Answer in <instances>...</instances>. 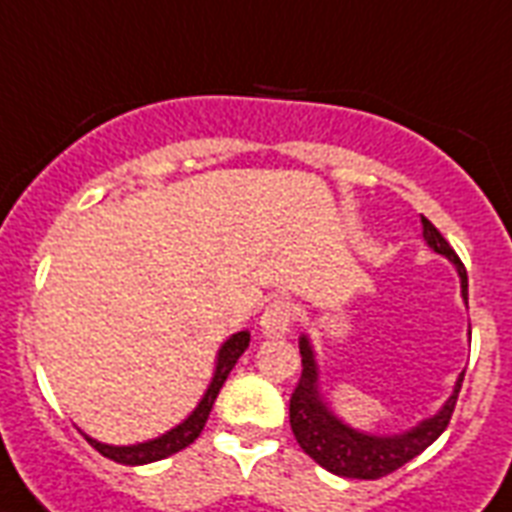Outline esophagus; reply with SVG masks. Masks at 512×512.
Instances as JSON below:
<instances>
[{
	"instance_id": "esophagus-1",
	"label": "esophagus",
	"mask_w": 512,
	"mask_h": 512,
	"mask_svg": "<svg viewBox=\"0 0 512 512\" xmlns=\"http://www.w3.org/2000/svg\"><path fill=\"white\" fill-rule=\"evenodd\" d=\"M292 321H295V305L289 303L287 297H279L265 308V313L260 316V327H263V335L284 337L292 327Z\"/></svg>"
}]
</instances>
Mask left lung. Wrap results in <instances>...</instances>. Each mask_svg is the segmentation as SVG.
I'll list each match as a JSON object with an SVG mask.
<instances>
[{
	"label": "left lung",
	"mask_w": 512,
	"mask_h": 512,
	"mask_svg": "<svg viewBox=\"0 0 512 512\" xmlns=\"http://www.w3.org/2000/svg\"><path fill=\"white\" fill-rule=\"evenodd\" d=\"M422 236H425L433 252L449 257L457 265V273H460L462 281V297L468 303V271H465V265L452 249V244L441 236V231L430 223L428 217H422ZM300 356H303V374H300L297 388L292 390V398H289V425H292V433H295L300 449L311 460L319 462L321 468L342 478L374 481V478L390 476L393 470H398L401 465L414 460L417 454L425 452L452 420L462 380H465V372H462L444 409L433 414L430 420H422L417 428H412L409 433H401V436L380 438L369 436V433H358V430L342 425L335 414L329 412V406L319 396L316 358H313L311 342L305 335L300 337Z\"/></svg>",
	"instance_id": "obj_1"
}]
</instances>
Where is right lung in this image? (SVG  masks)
Wrapping results in <instances>:
<instances>
[{"label":"right lung","instance_id":"1","mask_svg":"<svg viewBox=\"0 0 512 512\" xmlns=\"http://www.w3.org/2000/svg\"><path fill=\"white\" fill-rule=\"evenodd\" d=\"M249 345V332H236L231 340L223 342V348L217 353V366H215V377L209 382L207 393L204 398L199 401V406L193 409L191 417L183 420L177 428H172L170 433H164V436L154 438V441H146V444H135V446H108V444H100L95 438L87 436L95 449H98L103 457L108 460L119 462V465H146V462H156V460H164V457H170V454L180 452L185 446H191L199 433L204 430L207 425V417L212 412V404H215L217 393L223 388V382L228 380V374L231 369L236 366L239 356L247 350Z\"/></svg>","mask_w":512,"mask_h":512}]
</instances>
